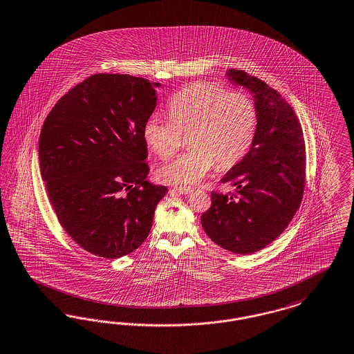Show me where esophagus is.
<instances>
[{"mask_svg": "<svg viewBox=\"0 0 354 354\" xmlns=\"http://www.w3.org/2000/svg\"><path fill=\"white\" fill-rule=\"evenodd\" d=\"M172 191H175L180 195H189V194L194 192V188H191V187H174Z\"/></svg>", "mask_w": 354, "mask_h": 354, "instance_id": "1", "label": "esophagus"}]
</instances>
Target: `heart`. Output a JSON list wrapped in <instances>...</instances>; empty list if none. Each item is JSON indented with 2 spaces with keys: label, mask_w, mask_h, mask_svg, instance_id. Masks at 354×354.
I'll use <instances>...</instances> for the list:
<instances>
[{
  "label": "heart",
  "mask_w": 354,
  "mask_h": 354,
  "mask_svg": "<svg viewBox=\"0 0 354 354\" xmlns=\"http://www.w3.org/2000/svg\"><path fill=\"white\" fill-rule=\"evenodd\" d=\"M169 117L149 115L142 138L156 156L167 159L188 134L189 149L158 170L160 182L180 185L198 183L214 163L220 169L237 165L250 150L258 125L253 100L208 82H195L175 93Z\"/></svg>",
  "instance_id": "heart-1"
}]
</instances>
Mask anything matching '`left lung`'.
Returning a JSON list of instances; mask_svg holds the SVG:
<instances>
[{
    "mask_svg": "<svg viewBox=\"0 0 354 354\" xmlns=\"http://www.w3.org/2000/svg\"><path fill=\"white\" fill-rule=\"evenodd\" d=\"M227 76L254 95L258 125L248 154L221 179L234 191H212L201 225L218 246L252 254L278 239L300 207L306 145L295 111L279 92L242 70H229Z\"/></svg>",
    "mask_w": 354,
    "mask_h": 354,
    "instance_id": "left-lung-1",
    "label": "left lung"
}]
</instances>
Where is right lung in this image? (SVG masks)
Here are the masks:
<instances>
[{
	"label": "right lung",
	"instance_id": "1",
	"mask_svg": "<svg viewBox=\"0 0 354 354\" xmlns=\"http://www.w3.org/2000/svg\"><path fill=\"white\" fill-rule=\"evenodd\" d=\"M143 77L96 73L75 85L46 117L39 166L63 229L88 253L115 259L147 239L167 187L146 180L142 127L156 105Z\"/></svg>",
	"mask_w": 354,
	"mask_h": 354
}]
</instances>
